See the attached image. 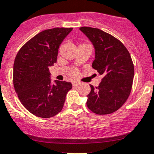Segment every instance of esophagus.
Instances as JSON below:
<instances>
[{"label": "esophagus", "mask_w": 154, "mask_h": 154, "mask_svg": "<svg viewBox=\"0 0 154 154\" xmlns=\"http://www.w3.org/2000/svg\"><path fill=\"white\" fill-rule=\"evenodd\" d=\"M80 84V82H77V81H73L72 82V85L74 86H78V85Z\"/></svg>", "instance_id": "obj_1"}]
</instances>
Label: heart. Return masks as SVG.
Instances as JSON below:
<instances>
[{
  "label": "heart",
  "mask_w": 154,
  "mask_h": 154,
  "mask_svg": "<svg viewBox=\"0 0 154 154\" xmlns=\"http://www.w3.org/2000/svg\"><path fill=\"white\" fill-rule=\"evenodd\" d=\"M77 75H78V72L76 70H72V72H70V75L72 76V77H75Z\"/></svg>",
  "instance_id": "b5f03b06"
}]
</instances>
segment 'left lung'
<instances>
[{
	"label": "left lung",
	"instance_id": "8db88e82",
	"mask_svg": "<svg viewBox=\"0 0 154 154\" xmlns=\"http://www.w3.org/2000/svg\"><path fill=\"white\" fill-rule=\"evenodd\" d=\"M79 30L94 48L93 68L103 76L97 87L91 85L86 105L97 115L112 113L125 103L131 91L134 70L130 53L121 42L100 29L82 26Z\"/></svg>",
	"mask_w": 154,
	"mask_h": 154
}]
</instances>
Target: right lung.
I'll use <instances>...</instances> for the list:
<instances>
[{
	"instance_id": "add662e5",
	"label": "right lung",
	"mask_w": 154,
	"mask_h": 154,
	"mask_svg": "<svg viewBox=\"0 0 154 154\" xmlns=\"http://www.w3.org/2000/svg\"><path fill=\"white\" fill-rule=\"evenodd\" d=\"M72 28L43 30L18 52L13 65V84L20 102L30 112L50 118L63 109L71 82H52L49 67L57 62L58 49Z\"/></svg>"
}]
</instances>
